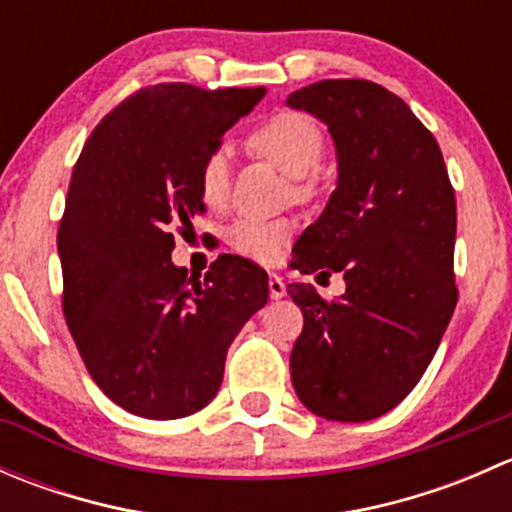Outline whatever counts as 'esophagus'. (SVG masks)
I'll return each instance as SVG.
<instances>
[{
    "instance_id": "esophagus-1",
    "label": "esophagus",
    "mask_w": 512,
    "mask_h": 512,
    "mask_svg": "<svg viewBox=\"0 0 512 512\" xmlns=\"http://www.w3.org/2000/svg\"><path fill=\"white\" fill-rule=\"evenodd\" d=\"M285 294H287V287H285V282H282V277L277 275V272H270V297L282 299Z\"/></svg>"
}]
</instances>
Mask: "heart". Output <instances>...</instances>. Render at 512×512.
Here are the masks:
<instances>
[{
    "label": "heart",
    "instance_id": "b5f03b06",
    "mask_svg": "<svg viewBox=\"0 0 512 512\" xmlns=\"http://www.w3.org/2000/svg\"><path fill=\"white\" fill-rule=\"evenodd\" d=\"M250 143L257 153H262L277 168L297 180L312 175L324 156V136L319 126L312 118L294 111L277 113L260 123L252 131ZM227 185H230V151L227 146H218L200 165V198L210 208H220L227 198ZM302 190H307V185H302ZM289 235H292V223L287 220L240 218L227 232V242L232 245V250L250 260L270 262L280 255Z\"/></svg>",
    "mask_w": 512,
    "mask_h": 512
}]
</instances>
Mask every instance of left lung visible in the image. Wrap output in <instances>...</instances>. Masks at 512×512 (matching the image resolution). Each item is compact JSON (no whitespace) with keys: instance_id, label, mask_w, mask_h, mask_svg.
Masks as SVG:
<instances>
[{"instance_id":"left-lung-1","label":"left lung","mask_w":512,"mask_h":512,"mask_svg":"<svg viewBox=\"0 0 512 512\" xmlns=\"http://www.w3.org/2000/svg\"><path fill=\"white\" fill-rule=\"evenodd\" d=\"M287 106L329 128L339 173L292 265L347 282L334 302L304 282L287 287L304 314L292 384L312 414L371 421L411 394L453 317L456 195L436 138L384 86L317 81Z\"/></svg>"}]
</instances>
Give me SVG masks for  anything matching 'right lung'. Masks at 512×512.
Here are the masks:
<instances>
[{
	"instance_id": "obj_1",
	"label": "right lung",
	"mask_w": 512,
	"mask_h": 512,
	"mask_svg": "<svg viewBox=\"0 0 512 512\" xmlns=\"http://www.w3.org/2000/svg\"><path fill=\"white\" fill-rule=\"evenodd\" d=\"M265 89L158 84L118 103L74 165L59 225L64 317L98 389L143 418H183L223 384L225 356L267 304V272L223 255L175 267L173 227L205 213V156Z\"/></svg>"
}]
</instances>
